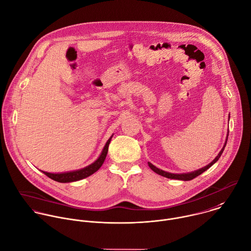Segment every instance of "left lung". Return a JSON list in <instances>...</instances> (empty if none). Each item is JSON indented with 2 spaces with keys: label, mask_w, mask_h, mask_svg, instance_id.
<instances>
[{
  "label": "left lung",
  "mask_w": 251,
  "mask_h": 251,
  "mask_svg": "<svg viewBox=\"0 0 251 251\" xmlns=\"http://www.w3.org/2000/svg\"><path fill=\"white\" fill-rule=\"evenodd\" d=\"M229 120H230V115H229ZM228 136H229V132H228V135H227L225 144H224L222 150L220 151V152L218 153V155H217L209 164H207L206 166H204V167H202V168H201V169H198V170H195V171L189 172V173H180V174H179V173H170V172H166V171H164V170H161V169L157 168L156 166H154L153 164H151V162H148V163H149V166H150V168H151L153 172H155L156 174L161 175V176H163V177H165V178H168V179H175V180H182V181H191V180H193L194 178H196V177L200 176L201 174H202L204 171H206L208 168H210L215 162L218 161V159L220 158V156H221V154L223 153L224 149H225V147H226V145H227Z\"/></svg>",
  "instance_id": "1"
}]
</instances>
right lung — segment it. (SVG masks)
I'll return each instance as SVG.
<instances>
[{"instance_id": "1", "label": "right lung", "mask_w": 251, "mask_h": 251, "mask_svg": "<svg viewBox=\"0 0 251 251\" xmlns=\"http://www.w3.org/2000/svg\"><path fill=\"white\" fill-rule=\"evenodd\" d=\"M113 136V135H112ZM112 136L107 140L106 144L104 145L100 156L90 165L78 169V170H73V171H67V172H61V173H50L46 171H42L45 175H47L49 178H50L53 181H56L58 183H71V182H76L82 179H85L95 172H97L104 162V159L106 157L107 151H108V146L111 141Z\"/></svg>"}]
</instances>
